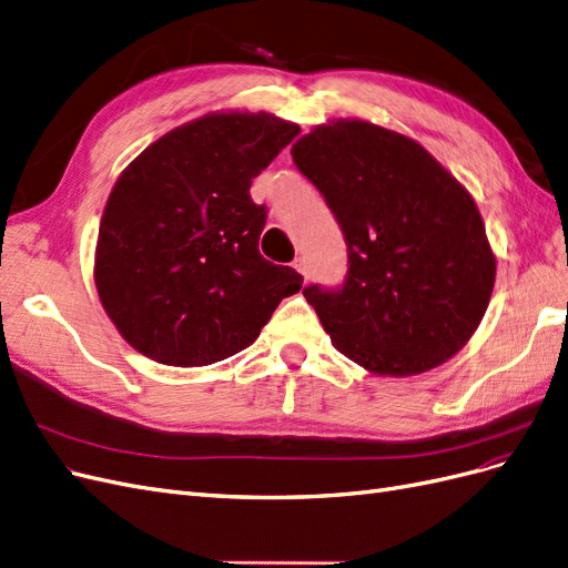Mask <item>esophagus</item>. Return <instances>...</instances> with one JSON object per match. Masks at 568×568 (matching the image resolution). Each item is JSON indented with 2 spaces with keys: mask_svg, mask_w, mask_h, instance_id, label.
I'll use <instances>...</instances> for the list:
<instances>
[{
  "mask_svg": "<svg viewBox=\"0 0 568 568\" xmlns=\"http://www.w3.org/2000/svg\"><path fill=\"white\" fill-rule=\"evenodd\" d=\"M294 267H296V270L303 274V277L307 280V274H311V265H307V261H305L303 255H298V257H296V261H294Z\"/></svg>",
  "mask_w": 568,
  "mask_h": 568,
  "instance_id": "34e87169",
  "label": "esophagus"
}]
</instances>
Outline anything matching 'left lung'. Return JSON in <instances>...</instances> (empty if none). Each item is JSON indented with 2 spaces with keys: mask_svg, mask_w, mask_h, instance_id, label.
Returning a JSON list of instances; mask_svg holds the SVG:
<instances>
[{
  "mask_svg": "<svg viewBox=\"0 0 568 568\" xmlns=\"http://www.w3.org/2000/svg\"><path fill=\"white\" fill-rule=\"evenodd\" d=\"M348 246L338 288L303 296L338 353L372 374L412 376L471 338L495 255L471 194L422 144L367 120H334L291 149Z\"/></svg>",
  "mask_w": 568,
  "mask_h": 568,
  "instance_id": "1",
  "label": "left lung"
}]
</instances>
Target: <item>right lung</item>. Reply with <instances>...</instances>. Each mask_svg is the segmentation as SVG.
Here are the masks:
<instances>
[{
	"label": "right lung",
	"mask_w": 568,
	"mask_h": 568,
	"mask_svg": "<svg viewBox=\"0 0 568 568\" xmlns=\"http://www.w3.org/2000/svg\"><path fill=\"white\" fill-rule=\"evenodd\" d=\"M272 113H209L146 146L99 225V301L134 351L175 367L248 348L303 277L257 251L251 180L298 134Z\"/></svg>",
	"instance_id": "add662e5"
}]
</instances>
